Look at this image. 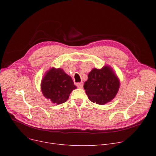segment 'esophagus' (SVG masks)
<instances>
[{"instance_id": "34e87169", "label": "esophagus", "mask_w": 156, "mask_h": 156, "mask_svg": "<svg viewBox=\"0 0 156 156\" xmlns=\"http://www.w3.org/2000/svg\"><path fill=\"white\" fill-rule=\"evenodd\" d=\"M76 86H77L78 88H83V82H80V83H76Z\"/></svg>"}]
</instances>
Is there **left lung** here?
<instances>
[{
	"label": "left lung",
	"instance_id": "obj_1",
	"mask_svg": "<svg viewBox=\"0 0 156 156\" xmlns=\"http://www.w3.org/2000/svg\"><path fill=\"white\" fill-rule=\"evenodd\" d=\"M83 87L90 100L97 104L104 105L116 96L119 81L111 68L104 66L101 69H93L88 74Z\"/></svg>",
	"mask_w": 156,
	"mask_h": 156
}]
</instances>
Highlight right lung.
Listing matches in <instances>:
<instances>
[{
    "label": "right lung",
    "mask_w": 156,
    "mask_h": 156,
    "mask_svg": "<svg viewBox=\"0 0 156 156\" xmlns=\"http://www.w3.org/2000/svg\"><path fill=\"white\" fill-rule=\"evenodd\" d=\"M76 88L72 78L60 68H52L47 71L41 84L44 95L57 104L66 102Z\"/></svg>",
    "instance_id": "obj_1"
}]
</instances>
